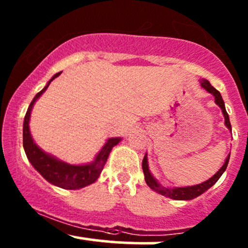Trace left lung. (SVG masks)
Instances as JSON below:
<instances>
[{"instance_id":"left-lung-1","label":"left lung","mask_w":248,"mask_h":248,"mask_svg":"<svg viewBox=\"0 0 248 248\" xmlns=\"http://www.w3.org/2000/svg\"><path fill=\"white\" fill-rule=\"evenodd\" d=\"M201 85L202 87L205 88L209 93L215 96V101L216 104L218 105L219 107L221 108V112H223L224 118H225V124L226 127L229 128L230 130H232L231 124H230V119H229V114H227L226 109H225V104L223 98H221V94L216 90L215 87L210 84L209 81L205 80V79H202L201 80ZM231 154V153H230ZM230 154L229 156L226 157L225 160V163L223 164V167L218 170L215 175L212 176L211 178H209L207 181L203 182V183L197 184V186H186V187H166V186H162L150 172L149 167H148V158H147V154L144 155L143 161H142V169H143V173H144V179H146V183L148 184V186L150 189L156 191L157 193H160L162 196H166L168 198H171V199H176V201H190V199H193L198 196H201L202 193H204L206 191L207 189H210L216 182L220 178V176L223 175V172L226 170L227 164H229V160H230Z\"/></svg>"}]
</instances>
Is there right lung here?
Returning <instances> with one entry per match:
<instances>
[{
    "instance_id": "obj_1",
    "label": "right lung",
    "mask_w": 248,
    "mask_h": 248,
    "mask_svg": "<svg viewBox=\"0 0 248 248\" xmlns=\"http://www.w3.org/2000/svg\"><path fill=\"white\" fill-rule=\"evenodd\" d=\"M59 75H61V72L56 73L47 82L46 86L43 88L41 92L37 93L33 100L29 105L23 124V147L28 160L49 183L62 187V189L77 190L90 186V184L94 183L98 179L102 169H104L110 150L121 141V138L108 139L105 146L101 148L100 152L95 156L94 161L88 164H81V166H73V164H69L66 162L58 160L55 156L43 152L41 148L37 146L35 141L32 140L29 128L31 109H32L37 99L49 87L50 82Z\"/></svg>"
}]
</instances>
